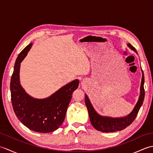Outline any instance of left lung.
<instances>
[{
    "label": "left lung",
    "instance_id": "8db88e82",
    "mask_svg": "<svg viewBox=\"0 0 153 153\" xmlns=\"http://www.w3.org/2000/svg\"><path fill=\"white\" fill-rule=\"evenodd\" d=\"M128 46L131 50L135 52L137 54L135 48L132 46L131 44L128 43ZM142 71V79L140 87V95L139 97V99L135 107L132 111L126 116L120 117V118H112V117L103 116L100 115L97 112L96 110L94 109L92 104L91 103L88 96L86 94L85 95V102L88 110L89 119L92 126L97 130L102 132L110 133L116 132L121 131L122 129L126 128L131 123L134 121L136 116L139 112V110L141 107L143 102L145 98V89H144V74L143 71Z\"/></svg>",
    "mask_w": 153,
    "mask_h": 153
}]
</instances>
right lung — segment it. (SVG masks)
I'll return each mask as SVG.
<instances>
[{"label":"right lung","instance_id":"obj_1","mask_svg":"<svg viewBox=\"0 0 153 153\" xmlns=\"http://www.w3.org/2000/svg\"><path fill=\"white\" fill-rule=\"evenodd\" d=\"M32 43L19 54L10 81L11 100L15 114L25 126L40 133L53 132L63 123L72 93L79 85L75 79L45 99H35L25 92L19 81L20 64Z\"/></svg>","mask_w":153,"mask_h":153}]
</instances>
